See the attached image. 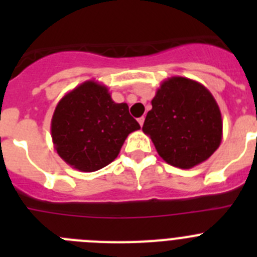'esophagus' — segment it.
Wrapping results in <instances>:
<instances>
[{"label":"esophagus","instance_id":"1","mask_svg":"<svg viewBox=\"0 0 257 257\" xmlns=\"http://www.w3.org/2000/svg\"><path fill=\"white\" fill-rule=\"evenodd\" d=\"M138 121H139V123H140V126L143 127V124H144V121H145V118L144 117H140L139 119H138Z\"/></svg>","mask_w":257,"mask_h":257}]
</instances>
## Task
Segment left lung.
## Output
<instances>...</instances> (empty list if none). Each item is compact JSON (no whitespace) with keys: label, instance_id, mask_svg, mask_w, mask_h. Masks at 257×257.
I'll return each instance as SVG.
<instances>
[{"label":"left lung","instance_id":"left-lung-1","mask_svg":"<svg viewBox=\"0 0 257 257\" xmlns=\"http://www.w3.org/2000/svg\"><path fill=\"white\" fill-rule=\"evenodd\" d=\"M143 131L163 161L179 169H192L219 148L221 112L202 83L185 77H170L157 88Z\"/></svg>","mask_w":257,"mask_h":257}]
</instances>
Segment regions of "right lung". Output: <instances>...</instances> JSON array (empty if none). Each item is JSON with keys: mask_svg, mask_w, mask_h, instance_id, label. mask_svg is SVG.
Listing matches in <instances>:
<instances>
[{"mask_svg": "<svg viewBox=\"0 0 257 257\" xmlns=\"http://www.w3.org/2000/svg\"><path fill=\"white\" fill-rule=\"evenodd\" d=\"M140 124L126 103H114L108 87L90 79L61 97L51 119L56 153L82 172L103 169L117 158L128 134Z\"/></svg>", "mask_w": 257, "mask_h": 257, "instance_id": "add662e5", "label": "right lung"}]
</instances>
